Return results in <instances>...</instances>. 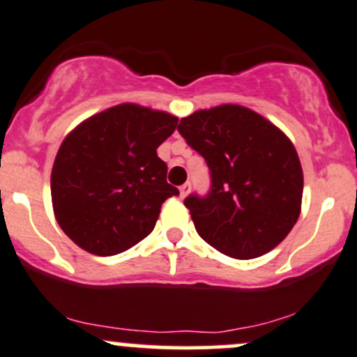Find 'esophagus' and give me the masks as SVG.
<instances>
[{
    "instance_id": "1",
    "label": "esophagus",
    "mask_w": 357,
    "mask_h": 357,
    "mask_svg": "<svg viewBox=\"0 0 357 357\" xmlns=\"http://www.w3.org/2000/svg\"><path fill=\"white\" fill-rule=\"evenodd\" d=\"M190 191H191L190 183H184L183 186H179V196H181V198H186V196L190 195Z\"/></svg>"
}]
</instances>
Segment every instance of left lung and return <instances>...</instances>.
<instances>
[{
	"mask_svg": "<svg viewBox=\"0 0 357 357\" xmlns=\"http://www.w3.org/2000/svg\"><path fill=\"white\" fill-rule=\"evenodd\" d=\"M178 130L211 171L210 195L184 199L199 236L238 260L275 248L297 223L304 191L301 159L284 130L238 104L196 110Z\"/></svg>",
	"mask_w": 357,
	"mask_h": 357,
	"instance_id": "left-lung-1",
	"label": "left lung"
}]
</instances>
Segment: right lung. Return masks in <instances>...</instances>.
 <instances>
[{
	"label": "right lung",
	"mask_w": 357,
	"mask_h": 357,
	"mask_svg": "<svg viewBox=\"0 0 357 357\" xmlns=\"http://www.w3.org/2000/svg\"><path fill=\"white\" fill-rule=\"evenodd\" d=\"M178 117L139 104L114 105L73 127L52 167V206L60 228L99 257L126 252L154 230L167 184L158 149Z\"/></svg>",
	"instance_id": "obj_1"
}]
</instances>
